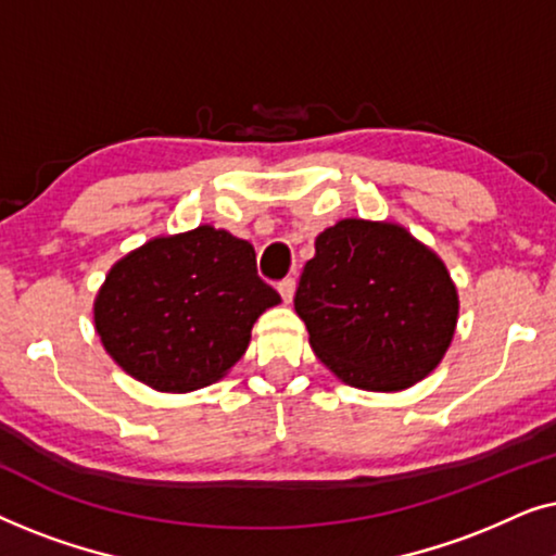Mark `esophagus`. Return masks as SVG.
Returning a JSON list of instances; mask_svg holds the SVG:
<instances>
[{
  "instance_id": "1",
  "label": "esophagus",
  "mask_w": 556,
  "mask_h": 556,
  "mask_svg": "<svg viewBox=\"0 0 556 556\" xmlns=\"http://www.w3.org/2000/svg\"><path fill=\"white\" fill-rule=\"evenodd\" d=\"M278 293H280V299H283L286 303H291L293 301V293H295V278H283V280H280Z\"/></svg>"
}]
</instances>
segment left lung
Returning <instances> with one entry per match:
<instances>
[{
	"label": "left lung",
	"instance_id": "obj_1",
	"mask_svg": "<svg viewBox=\"0 0 556 556\" xmlns=\"http://www.w3.org/2000/svg\"><path fill=\"white\" fill-rule=\"evenodd\" d=\"M293 306L318 359L369 392H400L428 377L458 324L445 263L405 227L354 217L318 235Z\"/></svg>",
	"mask_w": 556,
	"mask_h": 556
}]
</instances>
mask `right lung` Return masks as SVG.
I'll return each mask as SVG.
<instances>
[{
    "instance_id": "1",
    "label": "right lung",
    "mask_w": 556,
    "mask_h": 556,
    "mask_svg": "<svg viewBox=\"0 0 556 556\" xmlns=\"http://www.w3.org/2000/svg\"><path fill=\"white\" fill-rule=\"evenodd\" d=\"M280 295L261 280L255 248L227 230L154 238L113 265L93 318L105 352L159 392L217 382L245 354L250 329Z\"/></svg>"
}]
</instances>
